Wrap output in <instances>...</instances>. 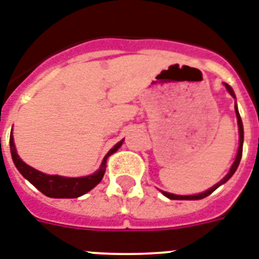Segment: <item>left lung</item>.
Listing matches in <instances>:
<instances>
[{
  "mask_svg": "<svg viewBox=\"0 0 259 259\" xmlns=\"http://www.w3.org/2000/svg\"><path fill=\"white\" fill-rule=\"evenodd\" d=\"M225 86H226V89H227V91L231 94V97L235 98V94H234L233 89H231V87H230L227 83H225ZM235 114H237L238 127H239V148H238V153H237V157H235V161H234V164L231 165V168H230V172L227 173V175H226V176L223 177V179H222L219 183H218V184H215L212 188L207 189V191H204V192L197 193V195H189V196H181V195H173V193L161 191V192L164 193V196H166L168 199H172V200H200V199H204V197H207L208 195H211V193H212L213 191L218 188V187H221L222 184H225L226 181L229 180L230 177L233 176L234 173H235V170H237L238 165H239V162H241L242 150H243V125H242V119H241V115H239V111H238L237 105H235Z\"/></svg>",
  "mask_w": 259,
  "mask_h": 259,
  "instance_id": "obj_1",
  "label": "left lung"
}]
</instances>
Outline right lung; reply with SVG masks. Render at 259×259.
Wrapping results in <instances>:
<instances>
[{
    "instance_id": "1",
    "label": "right lung",
    "mask_w": 259,
    "mask_h": 259,
    "mask_svg": "<svg viewBox=\"0 0 259 259\" xmlns=\"http://www.w3.org/2000/svg\"><path fill=\"white\" fill-rule=\"evenodd\" d=\"M122 142H123V140L115 144L114 148L110 149V152L105 156L97 172L84 177H63L58 176V175H46V173L34 169L32 166L26 165L25 162L18 157L12 134H10V153H12V158H13L14 165L18 169V172L46 196L56 197V199H74V197H79L87 193L95 185L101 183L103 175H105L107 158L121 148Z\"/></svg>"
}]
</instances>
